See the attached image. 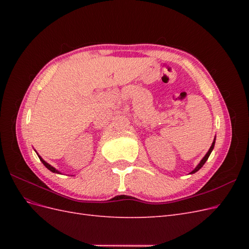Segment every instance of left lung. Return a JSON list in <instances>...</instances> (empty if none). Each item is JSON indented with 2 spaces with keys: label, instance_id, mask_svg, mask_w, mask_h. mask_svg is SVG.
<instances>
[{
  "label": "left lung",
  "instance_id": "8db88e82",
  "mask_svg": "<svg viewBox=\"0 0 249 249\" xmlns=\"http://www.w3.org/2000/svg\"><path fill=\"white\" fill-rule=\"evenodd\" d=\"M215 140H216V138H214V141H213V143H212V145H211V147L209 148V150H208V153L206 154V156L202 158V159L200 160V162L198 163V165L196 167H195L191 172H190V175H193V173H195L196 171H198L202 166H203V164H205L206 162H207V160H208V158L210 157V155H211V153H212V150H213V148H214V145H215Z\"/></svg>",
  "mask_w": 249,
  "mask_h": 249
}]
</instances>
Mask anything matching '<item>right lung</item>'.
<instances>
[{"label":"right lung","mask_w":249,"mask_h":249,"mask_svg":"<svg viewBox=\"0 0 249 249\" xmlns=\"http://www.w3.org/2000/svg\"><path fill=\"white\" fill-rule=\"evenodd\" d=\"M35 152H36V150H35ZM37 156H38V157H39V159H40V161L42 162V164H43V165H44V166H46V167H47V168H48L49 170H51L52 172H55V173H59V175H61V172H60L59 170H57V169H56L55 167H53V166H52V165H50V164H49V163H47L46 161H44V160L42 159V158H41V157H40V156H39L38 154H37Z\"/></svg>","instance_id":"obj_1"}]
</instances>
